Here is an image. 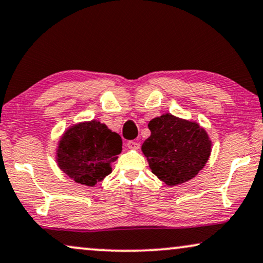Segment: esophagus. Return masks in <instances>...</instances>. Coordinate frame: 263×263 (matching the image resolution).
Returning a JSON list of instances; mask_svg holds the SVG:
<instances>
[{
	"label": "esophagus",
	"mask_w": 263,
	"mask_h": 263,
	"mask_svg": "<svg viewBox=\"0 0 263 263\" xmlns=\"http://www.w3.org/2000/svg\"><path fill=\"white\" fill-rule=\"evenodd\" d=\"M126 145H127V148H129V149H138L139 148V143L136 141H128L127 143H126Z\"/></svg>",
	"instance_id": "obj_1"
}]
</instances>
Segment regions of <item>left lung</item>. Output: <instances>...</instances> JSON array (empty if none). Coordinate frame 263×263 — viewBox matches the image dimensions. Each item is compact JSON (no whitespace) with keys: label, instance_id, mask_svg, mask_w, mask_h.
<instances>
[{"label":"left lung","instance_id":"8db88e82","mask_svg":"<svg viewBox=\"0 0 263 263\" xmlns=\"http://www.w3.org/2000/svg\"><path fill=\"white\" fill-rule=\"evenodd\" d=\"M148 127L152 135L142 152L152 172L167 185L192 179L207 163L212 142L198 124L163 114L153 119Z\"/></svg>","mask_w":263,"mask_h":263}]
</instances>
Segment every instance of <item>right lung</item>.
<instances>
[{
    "mask_svg": "<svg viewBox=\"0 0 263 263\" xmlns=\"http://www.w3.org/2000/svg\"><path fill=\"white\" fill-rule=\"evenodd\" d=\"M121 137L104 124L91 120L68 128L58 149L59 167L77 183L93 186L111 173L122 150Z\"/></svg>",
    "mask_w": 263,
    "mask_h": 263,
    "instance_id": "right-lung-1",
    "label": "right lung"
}]
</instances>
